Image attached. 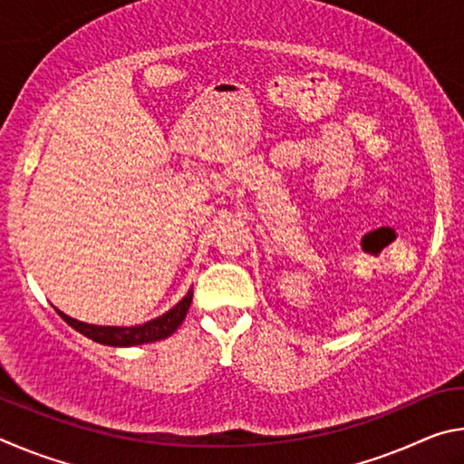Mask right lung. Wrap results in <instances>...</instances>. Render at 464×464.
<instances>
[{"instance_id":"obj_1","label":"right lung","mask_w":464,"mask_h":464,"mask_svg":"<svg viewBox=\"0 0 464 464\" xmlns=\"http://www.w3.org/2000/svg\"><path fill=\"white\" fill-rule=\"evenodd\" d=\"M192 303V290L188 293L182 301H179L174 309L168 311L166 315L157 317L153 321H149L145 325H137V327H102V325H88L82 324V321H75L72 317H67L65 313L57 311L63 317V321H67L69 325L77 332L83 334L90 340L104 343V345H139V343H149V342H157V340H166L168 335H171L176 329L182 325V321L186 319V313L190 309Z\"/></svg>"}]
</instances>
